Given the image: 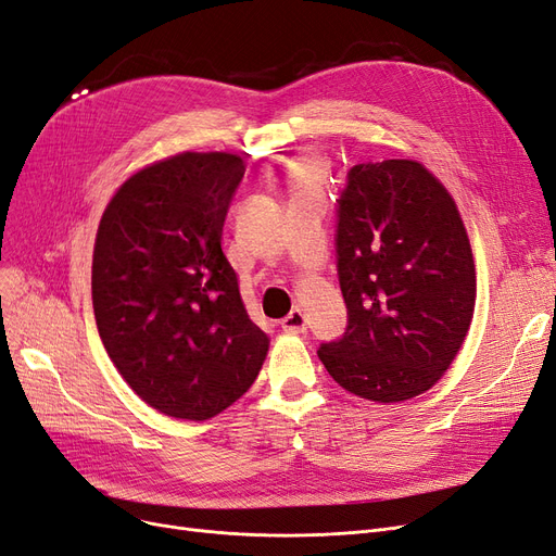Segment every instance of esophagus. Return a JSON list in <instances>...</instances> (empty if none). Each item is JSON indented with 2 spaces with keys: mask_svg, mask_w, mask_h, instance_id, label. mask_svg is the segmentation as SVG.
Here are the masks:
<instances>
[{
  "mask_svg": "<svg viewBox=\"0 0 556 556\" xmlns=\"http://www.w3.org/2000/svg\"><path fill=\"white\" fill-rule=\"evenodd\" d=\"M281 330L289 332V334H302L306 330V318H304L302 309H298V306H295V309L281 320Z\"/></svg>",
  "mask_w": 556,
  "mask_h": 556,
  "instance_id": "esophagus-1",
  "label": "esophagus"
}]
</instances>
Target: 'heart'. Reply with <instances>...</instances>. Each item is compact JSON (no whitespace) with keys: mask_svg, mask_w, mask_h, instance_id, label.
Wrapping results in <instances>:
<instances>
[{"mask_svg":"<svg viewBox=\"0 0 556 556\" xmlns=\"http://www.w3.org/2000/svg\"><path fill=\"white\" fill-rule=\"evenodd\" d=\"M318 180V162L316 160H306L293 169L291 174V182L295 192H309L314 190V185Z\"/></svg>","mask_w":556,"mask_h":556,"instance_id":"1","label":"heart"}]
</instances>
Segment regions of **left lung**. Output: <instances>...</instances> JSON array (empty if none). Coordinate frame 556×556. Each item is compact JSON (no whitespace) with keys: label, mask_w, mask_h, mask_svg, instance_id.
Instances as JSON below:
<instances>
[{"label":"left lung","mask_w":556,"mask_h":556,"mask_svg":"<svg viewBox=\"0 0 556 556\" xmlns=\"http://www.w3.org/2000/svg\"><path fill=\"white\" fill-rule=\"evenodd\" d=\"M334 244L348 325L318 348L327 374L378 403L424 394L475 316V258L454 199L419 162L355 164Z\"/></svg>","instance_id":"1"}]
</instances>
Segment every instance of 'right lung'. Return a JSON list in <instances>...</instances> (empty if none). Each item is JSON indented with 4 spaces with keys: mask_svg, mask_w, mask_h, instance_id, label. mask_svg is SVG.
<instances>
[{
    "mask_svg": "<svg viewBox=\"0 0 556 556\" xmlns=\"http://www.w3.org/2000/svg\"><path fill=\"white\" fill-rule=\"evenodd\" d=\"M242 176L238 155H174L123 182L98 226L91 295L102 345L135 394L176 419L219 415L267 353L222 252Z\"/></svg>",
    "mask_w": 556,
    "mask_h": 556,
    "instance_id": "obj_1",
    "label": "right lung"
}]
</instances>
